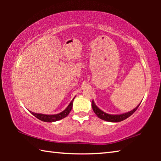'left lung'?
I'll return each mask as SVG.
<instances>
[{"mask_svg": "<svg viewBox=\"0 0 161 161\" xmlns=\"http://www.w3.org/2000/svg\"><path fill=\"white\" fill-rule=\"evenodd\" d=\"M140 103L135 108H133V110L129 111V112L121 114H109L104 112L102 110H101L100 108L95 104L94 100L92 102V108H93L94 112L95 114L99 117V119L103 120V121H108V122H119L121 121H124L127 118H129L130 116H131L132 114L137 110L138 107H139Z\"/></svg>", "mask_w": 161, "mask_h": 161, "instance_id": "8db88e82", "label": "left lung"}]
</instances>
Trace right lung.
I'll use <instances>...</instances> for the list:
<instances>
[{"mask_svg": "<svg viewBox=\"0 0 161 161\" xmlns=\"http://www.w3.org/2000/svg\"><path fill=\"white\" fill-rule=\"evenodd\" d=\"M75 97L73 98V99L72 100V102L69 103V104L67 106V107L65 108V109L62 111V112L57 114H52V115H50V114H37V113H34L32 112V111H30L32 115L35 116L37 119H40V121H45V122H54L57 121H59L62 119H64L66 117L68 114H69V112L72 110V104H73V101H74Z\"/></svg>", "mask_w": 161, "mask_h": 161, "instance_id": "right-lung-1", "label": "right lung"}]
</instances>
